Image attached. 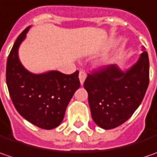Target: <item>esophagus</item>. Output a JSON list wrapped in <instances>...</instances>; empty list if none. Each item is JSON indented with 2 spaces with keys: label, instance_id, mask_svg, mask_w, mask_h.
Instances as JSON below:
<instances>
[{
  "label": "esophagus",
  "instance_id": "esophagus-1",
  "mask_svg": "<svg viewBox=\"0 0 157 157\" xmlns=\"http://www.w3.org/2000/svg\"><path fill=\"white\" fill-rule=\"evenodd\" d=\"M86 73L83 70H81L80 73H79V79H80V82H81V84L82 85L83 84V82H84V81H85L86 79Z\"/></svg>",
  "mask_w": 157,
  "mask_h": 157
}]
</instances>
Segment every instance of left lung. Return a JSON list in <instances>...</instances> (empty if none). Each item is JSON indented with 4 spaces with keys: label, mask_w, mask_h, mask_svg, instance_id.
Wrapping results in <instances>:
<instances>
[{
    "label": "left lung",
    "mask_w": 157,
    "mask_h": 157,
    "mask_svg": "<svg viewBox=\"0 0 157 157\" xmlns=\"http://www.w3.org/2000/svg\"><path fill=\"white\" fill-rule=\"evenodd\" d=\"M149 82L148 55L142 47L138 60L127 69L110 65L84 82L94 122L113 129L129 119L140 105Z\"/></svg>",
    "instance_id": "obj_1"
}]
</instances>
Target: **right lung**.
<instances>
[{
  "label": "right lung",
  "instance_id": "obj_1",
  "mask_svg": "<svg viewBox=\"0 0 157 157\" xmlns=\"http://www.w3.org/2000/svg\"><path fill=\"white\" fill-rule=\"evenodd\" d=\"M31 26L17 38L7 61L6 82L19 114L43 129H52L63 120L68 103L80 88L79 72L65 75L57 70L34 74L21 63L18 50Z\"/></svg>",
  "mask_w": 157,
  "mask_h": 157
}]
</instances>
